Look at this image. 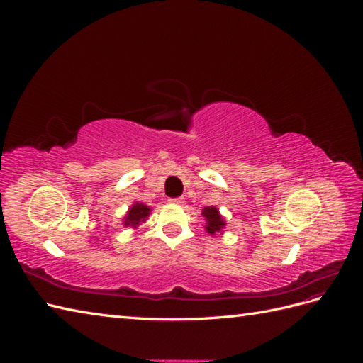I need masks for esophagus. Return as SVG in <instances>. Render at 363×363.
<instances>
[{"mask_svg":"<svg viewBox=\"0 0 363 363\" xmlns=\"http://www.w3.org/2000/svg\"><path fill=\"white\" fill-rule=\"evenodd\" d=\"M169 203H172V204H183L184 200L183 199H171Z\"/></svg>","mask_w":363,"mask_h":363,"instance_id":"obj_1","label":"esophagus"}]
</instances>
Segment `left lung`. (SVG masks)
Wrapping results in <instances>:
<instances>
[{"label": "left lung", "instance_id": "obj_1", "mask_svg": "<svg viewBox=\"0 0 363 363\" xmlns=\"http://www.w3.org/2000/svg\"><path fill=\"white\" fill-rule=\"evenodd\" d=\"M201 215L204 216V221H206L204 230L208 235H211V236H215L216 233L223 235V230L225 228L227 223H225L224 216L219 213V211L215 206H206L203 208Z\"/></svg>", "mask_w": 363, "mask_h": 363}]
</instances>
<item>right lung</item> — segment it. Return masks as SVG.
Wrapping results in <instances>:
<instances>
[{
	"instance_id": "obj_1",
	"label": "right lung",
	"mask_w": 363,
	"mask_h": 363,
	"mask_svg": "<svg viewBox=\"0 0 363 363\" xmlns=\"http://www.w3.org/2000/svg\"><path fill=\"white\" fill-rule=\"evenodd\" d=\"M151 215V207L140 203V201H135L133 204H131L128 207V211L123 219V224L125 227H130V228H138L140 224H144L148 216Z\"/></svg>"
}]
</instances>
